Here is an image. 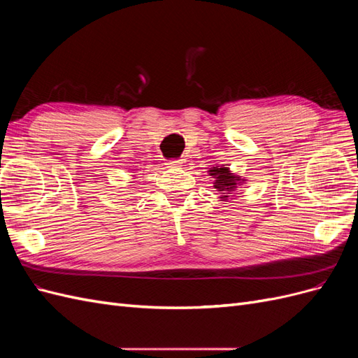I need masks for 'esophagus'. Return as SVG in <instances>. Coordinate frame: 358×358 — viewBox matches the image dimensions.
I'll use <instances>...</instances> for the list:
<instances>
[{
	"label": "esophagus",
	"mask_w": 358,
	"mask_h": 358,
	"mask_svg": "<svg viewBox=\"0 0 358 358\" xmlns=\"http://www.w3.org/2000/svg\"><path fill=\"white\" fill-rule=\"evenodd\" d=\"M183 164V161L179 158H171L167 161V167L169 169H179Z\"/></svg>",
	"instance_id": "obj_1"
}]
</instances>
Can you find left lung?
Wrapping results in <instances>:
<instances>
[{"label": "left lung", "mask_w": 358, "mask_h": 358, "mask_svg": "<svg viewBox=\"0 0 358 358\" xmlns=\"http://www.w3.org/2000/svg\"><path fill=\"white\" fill-rule=\"evenodd\" d=\"M210 175L212 176H216V180H215V188L218 191H230L236 187V182L239 180V178L233 176L231 173L229 171V169L225 167H221V169H210Z\"/></svg>", "instance_id": "left-lung-1"}]
</instances>
